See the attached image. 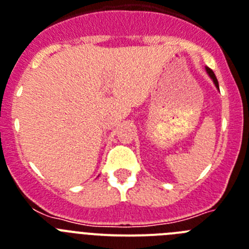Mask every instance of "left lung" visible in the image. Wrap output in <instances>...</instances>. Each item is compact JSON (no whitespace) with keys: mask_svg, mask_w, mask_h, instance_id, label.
I'll list each match as a JSON object with an SVG mask.
<instances>
[{"mask_svg":"<svg viewBox=\"0 0 249 249\" xmlns=\"http://www.w3.org/2000/svg\"><path fill=\"white\" fill-rule=\"evenodd\" d=\"M207 72H208V73H209V76H211L212 79H213V83L215 84V86H217V88L219 89V85H218V80H217V77H215L214 72H213V71H212L209 68H207Z\"/></svg>","mask_w":249,"mask_h":249,"instance_id":"8db88e82","label":"left lung"}]
</instances>
